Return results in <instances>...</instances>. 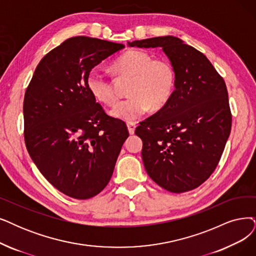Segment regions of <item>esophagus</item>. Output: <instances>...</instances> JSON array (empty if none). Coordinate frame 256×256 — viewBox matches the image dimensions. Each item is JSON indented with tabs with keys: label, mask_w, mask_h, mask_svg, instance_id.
<instances>
[{
	"label": "esophagus",
	"mask_w": 256,
	"mask_h": 256,
	"mask_svg": "<svg viewBox=\"0 0 256 256\" xmlns=\"http://www.w3.org/2000/svg\"><path fill=\"white\" fill-rule=\"evenodd\" d=\"M127 128H128L129 134H134V131H136V122H127Z\"/></svg>",
	"instance_id": "34e87169"
}]
</instances>
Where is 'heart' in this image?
Wrapping results in <instances>:
<instances>
[{
    "label": "heart",
    "instance_id": "heart-1",
    "mask_svg": "<svg viewBox=\"0 0 256 256\" xmlns=\"http://www.w3.org/2000/svg\"><path fill=\"white\" fill-rule=\"evenodd\" d=\"M114 69L120 76L131 78L128 98L120 100L110 110L114 118L131 122L138 118L152 106L160 109L167 104L176 87V72L170 62L154 58L147 51L132 49L114 63ZM87 88L96 100L105 105H114L118 96L110 80L98 71H89Z\"/></svg>",
    "mask_w": 256,
    "mask_h": 256
}]
</instances>
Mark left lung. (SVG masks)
<instances>
[{"label": "left lung", "mask_w": 256, "mask_h": 256, "mask_svg": "<svg viewBox=\"0 0 256 256\" xmlns=\"http://www.w3.org/2000/svg\"><path fill=\"white\" fill-rule=\"evenodd\" d=\"M128 45L162 47L176 72V89L167 104L136 129L148 176L173 193L196 189L216 170L230 136L224 80L205 56L176 36Z\"/></svg>", "instance_id": "obj_1"}]
</instances>
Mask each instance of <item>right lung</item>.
<instances>
[{
    "label": "right lung",
    "instance_id": "obj_1",
    "mask_svg": "<svg viewBox=\"0 0 256 256\" xmlns=\"http://www.w3.org/2000/svg\"><path fill=\"white\" fill-rule=\"evenodd\" d=\"M125 46L89 36L66 40L38 63L24 98V138L44 178L76 200L109 182L126 124L105 114L87 88L89 71Z\"/></svg>",
    "mask_w": 256,
    "mask_h": 256
}]
</instances>
